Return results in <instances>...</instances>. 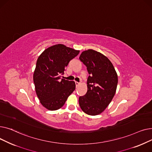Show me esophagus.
<instances>
[{
    "label": "esophagus",
    "instance_id": "34e87169",
    "mask_svg": "<svg viewBox=\"0 0 152 152\" xmlns=\"http://www.w3.org/2000/svg\"><path fill=\"white\" fill-rule=\"evenodd\" d=\"M75 84H76V87H77L79 85V83L78 82H76H76H75Z\"/></svg>",
    "mask_w": 152,
    "mask_h": 152
}]
</instances>
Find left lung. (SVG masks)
I'll return each instance as SVG.
<instances>
[{
	"label": "left lung",
	"mask_w": 152,
	"mask_h": 152,
	"mask_svg": "<svg viewBox=\"0 0 152 152\" xmlns=\"http://www.w3.org/2000/svg\"><path fill=\"white\" fill-rule=\"evenodd\" d=\"M89 74L87 91L79 98L81 110L89 115L102 113L108 106L115 94L118 76L113 64L102 53L89 49L79 57Z\"/></svg>",
	"instance_id": "left-lung-1"
}]
</instances>
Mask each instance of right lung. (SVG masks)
Here are the masks:
<instances>
[{"label": "right lung", "instance_id": "obj_1", "mask_svg": "<svg viewBox=\"0 0 152 152\" xmlns=\"http://www.w3.org/2000/svg\"><path fill=\"white\" fill-rule=\"evenodd\" d=\"M79 53L65 45L56 44L47 48L37 58L33 75L36 92L41 104L49 110L61 108L75 90V83L61 79V75Z\"/></svg>", "mask_w": 152, "mask_h": 152}]
</instances>
